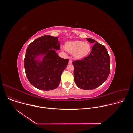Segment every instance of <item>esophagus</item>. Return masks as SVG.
<instances>
[{
  "instance_id": "1",
  "label": "esophagus",
  "mask_w": 133,
  "mask_h": 133,
  "mask_svg": "<svg viewBox=\"0 0 133 133\" xmlns=\"http://www.w3.org/2000/svg\"><path fill=\"white\" fill-rule=\"evenodd\" d=\"M68 64H72V61L71 60H69L68 62Z\"/></svg>"
}]
</instances>
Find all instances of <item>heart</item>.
Returning <instances> with one entry per match:
<instances>
[{
    "mask_svg": "<svg viewBox=\"0 0 133 133\" xmlns=\"http://www.w3.org/2000/svg\"><path fill=\"white\" fill-rule=\"evenodd\" d=\"M65 49L72 54L74 58L79 59L86 56L90 50L89 43L79 41H68L65 43Z\"/></svg>",
    "mask_w": 133,
    "mask_h": 133,
    "instance_id": "heart-1",
    "label": "heart"
}]
</instances>
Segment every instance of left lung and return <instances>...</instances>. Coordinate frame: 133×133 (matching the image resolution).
<instances>
[{
    "instance_id": "1",
    "label": "left lung",
    "mask_w": 133,
    "mask_h": 133,
    "mask_svg": "<svg viewBox=\"0 0 133 133\" xmlns=\"http://www.w3.org/2000/svg\"><path fill=\"white\" fill-rule=\"evenodd\" d=\"M91 52L82 60L74 61V81L77 86L91 90L101 86L107 79L110 72V57L104 45L91 38Z\"/></svg>"
}]
</instances>
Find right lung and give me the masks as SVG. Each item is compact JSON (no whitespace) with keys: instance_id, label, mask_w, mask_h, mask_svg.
Listing matches in <instances>:
<instances>
[{"instance_id":"right-lung-1","label":"right lung","mask_w":133,"mask_h":133,"mask_svg":"<svg viewBox=\"0 0 133 133\" xmlns=\"http://www.w3.org/2000/svg\"><path fill=\"white\" fill-rule=\"evenodd\" d=\"M58 37L43 36L34 41L27 47L24 60L26 76L35 87L50 90L57 87L61 75L66 68L68 59L58 56Z\"/></svg>"}]
</instances>
